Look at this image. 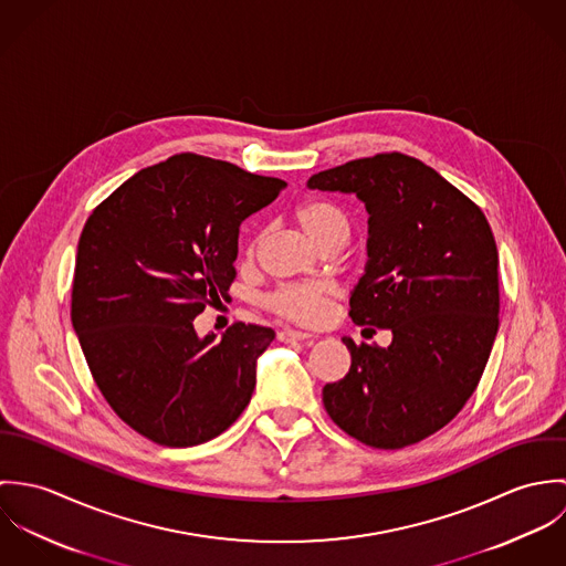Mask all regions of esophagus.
<instances>
[{
	"label": "esophagus",
	"mask_w": 566,
	"mask_h": 566,
	"mask_svg": "<svg viewBox=\"0 0 566 566\" xmlns=\"http://www.w3.org/2000/svg\"><path fill=\"white\" fill-rule=\"evenodd\" d=\"M276 337H279L281 342H301V339H312L314 335H312V333H307V331H296V328H281V331L276 333Z\"/></svg>",
	"instance_id": "obj_1"
}]
</instances>
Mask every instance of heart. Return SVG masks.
I'll return each instance as SVG.
<instances>
[{
  "label": "heart",
  "instance_id": "b5f03b06",
  "mask_svg": "<svg viewBox=\"0 0 566 566\" xmlns=\"http://www.w3.org/2000/svg\"><path fill=\"white\" fill-rule=\"evenodd\" d=\"M296 224L323 248L335 242H344L348 235V216L346 211L324 198H314L296 207ZM261 242V235L248 245L252 254ZM333 301V287L323 281H298L279 285L265 296V307L276 316L298 324H321L328 316Z\"/></svg>",
  "mask_w": 566,
  "mask_h": 566
}]
</instances>
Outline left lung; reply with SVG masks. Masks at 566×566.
I'll return each mask as SVG.
<instances>
[{"label": "left lung", "instance_id": "obj_1", "mask_svg": "<svg viewBox=\"0 0 566 566\" xmlns=\"http://www.w3.org/2000/svg\"><path fill=\"white\" fill-rule=\"evenodd\" d=\"M307 185L366 202L368 263L348 316L392 331L388 348L342 337L350 368L324 386V409L368 447L416 444L458 416L484 375L499 328L490 224L469 196L401 153L324 169Z\"/></svg>", "mask_w": 566, "mask_h": 566}]
</instances>
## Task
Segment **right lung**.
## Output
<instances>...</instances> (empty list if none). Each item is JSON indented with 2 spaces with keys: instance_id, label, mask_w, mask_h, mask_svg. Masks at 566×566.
<instances>
[{
  "instance_id": "add662e5",
  "label": "right lung",
  "mask_w": 566,
  "mask_h": 566,
  "mask_svg": "<svg viewBox=\"0 0 566 566\" xmlns=\"http://www.w3.org/2000/svg\"><path fill=\"white\" fill-rule=\"evenodd\" d=\"M285 180L193 153L119 185L82 229L72 323L106 403L144 438L193 447L250 403L270 326L198 337L193 318L235 281L240 224Z\"/></svg>"
}]
</instances>
